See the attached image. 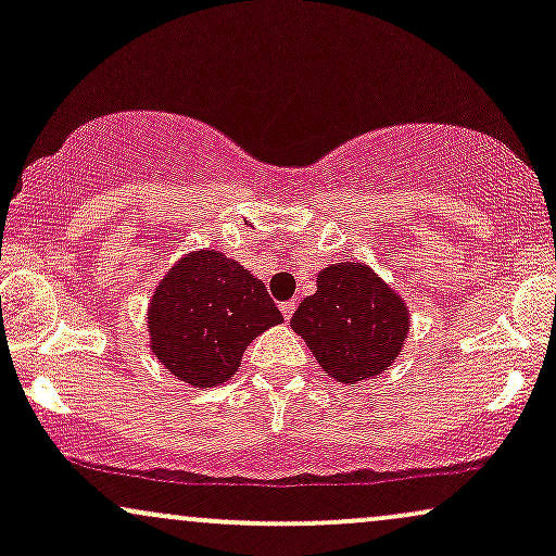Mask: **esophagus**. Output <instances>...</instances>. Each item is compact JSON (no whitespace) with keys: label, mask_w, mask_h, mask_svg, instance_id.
Segmentation results:
<instances>
[{"label":"esophagus","mask_w":556,"mask_h":556,"mask_svg":"<svg viewBox=\"0 0 556 556\" xmlns=\"http://www.w3.org/2000/svg\"><path fill=\"white\" fill-rule=\"evenodd\" d=\"M279 311H282L285 318H290L292 314H295V300H285V303L279 305Z\"/></svg>","instance_id":"34e87169"}]
</instances>
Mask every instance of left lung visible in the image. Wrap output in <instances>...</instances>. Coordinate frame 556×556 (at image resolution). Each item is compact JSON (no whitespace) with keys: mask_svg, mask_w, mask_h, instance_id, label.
<instances>
[{"mask_svg":"<svg viewBox=\"0 0 556 556\" xmlns=\"http://www.w3.org/2000/svg\"><path fill=\"white\" fill-rule=\"evenodd\" d=\"M318 290L298 305L290 327L334 379L379 376L397 358L407 334V308L368 266L334 264L316 277Z\"/></svg>","mask_w":556,"mask_h":556,"instance_id":"1","label":"left lung"}]
</instances>
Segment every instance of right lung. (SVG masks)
I'll use <instances>...</instances> for the list:
<instances>
[{
  "mask_svg": "<svg viewBox=\"0 0 556 556\" xmlns=\"http://www.w3.org/2000/svg\"><path fill=\"white\" fill-rule=\"evenodd\" d=\"M274 324L282 314L264 282L219 251H195L172 266L149 308L151 350L193 387L227 381L248 344Z\"/></svg>",
  "mask_w": 556,
  "mask_h": 556,
  "instance_id": "add662e5",
  "label": "right lung"
}]
</instances>
